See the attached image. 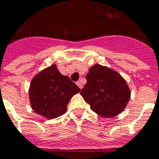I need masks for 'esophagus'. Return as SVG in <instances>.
<instances>
[{
	"label": "esophagus",
	"mask_w": 159,
	"mask_h": 159,
	"mask_svg": "<svg viewBox=\"0 0 159 159\" xmlns=\"http://www.w3.org/2000/svg\"><path fill=\"white\" fill-rule=\"evenodd\" d=\"M76 84H77V85L79 86V88L80 89H82L83 88V84H82V82H81V80H80V81H78V82H77V83H76Z\"/></svg>",
	"instance_id": "esophagus-1"
}]
</instances>
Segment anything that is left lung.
<instances>
[{
	"label": "left lung",
	"mask_w": 159,
	"mask_h": 159,
	"mask_svg": "<svg viewBox=\"0 0 159 159\" xmlns=\"http://www.w3.org/2000/svg\"><path fill=\"white\" fill-rule=\"evenodd\" d=\"M85 78L87 83L80 94L93 112L104 118H112L125 109L131 93L119 73L105 66L94 65Z\"/></svg>",
	"instance_id": "left-lung-1"
}]
</instances>
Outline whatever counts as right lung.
Instances as JSON below:
<instances>
[{
  "mask_svg": "<svg viewBox=\"0 0 159 159\" xmlns=\"http://www.w3.org/2000/svg\"><path fill=\"white\" fill-rule=\"evenodd\" d=\"M80 91L68 76L62 75L56 66L52 65L33 78L30 101L35 113L46 119H55L66 113L72 96Z\"/></svg>",
  "mask_w": 159,
  "mask_h": 159,
  "instance_id": "1",
  "label": "right lung"
}]
</instances>
